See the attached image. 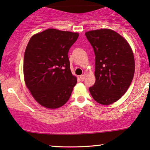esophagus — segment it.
<instances>
[{"label": "esophagus", "mask_w": 150, "mask_h": 150, "mask_svg": "<svg viewBox=\"0 0 150 150\" xmlns=\"http://www.w3.org/2000/svg\"><path fill=\"white\" fill-rule=\"evenodd\" d=\"M84 78H85V75H80V79H81V81L84 80Z\"/></svg>", "instance_id": "esophagus-1"}]
</instances>
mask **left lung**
Returning <instances> with one entry per match:
<instances>
[{
  "instance_id": "1",
  "label": "left lung",
  "mask_w": 150,
  "mask_h": 150,
  "mask_svg": "<svg viewBox=\"0 0 150 150\" xmlns=\"http://www.w3.org/2000/svg\"><path fill=\"white\" fill-rule=\"evenodd\" d=\"M85 35L96 55V82L89 91L100 105H111L125 93L133 79V52L126 39L112 30H91Z\"/></svg>"
}]
</instances>
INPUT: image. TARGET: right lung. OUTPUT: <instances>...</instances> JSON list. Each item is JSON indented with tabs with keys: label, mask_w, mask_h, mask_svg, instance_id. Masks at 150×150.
<instances>
[{
	"label": "right lung",
	"mask_w": 150,
	"mask_h": 150,
	"mask_svg": "<svg viewBox=\"0 0 150 150\" xmlns=\"http://www.w3.org/2000/svg\"><path fill=\"white\" fill-rule=\"evenodd\" d=\"M78 37V33L49 28L30 39L24 54V79L43 107L57 109L71 97L77 77L72 75L68 53Z\"/></svg>",
	"instance_id": "right-lung-1"
}]
</instances>
